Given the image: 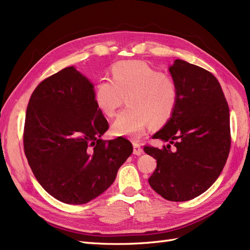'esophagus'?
I'll return each instance as SVG.
<instances>
[{
  "label": "esophagus",
  "instance_id": "esophagus-1",
  "mask_svg": "<svg viewBox=\"0 0 250 250\" xmlns=\"http://www.w3.org/2000/svg\"><path fill=\"white\" fill-rule=\"evenodd\" d=\"M133 153L135 155H142L143 154V149H142V146H140V145L139 144H137V143H134L133 144Z\"/></svg>",
  "mask_w": 250,
  "mask_h": 250
}]
</instances>
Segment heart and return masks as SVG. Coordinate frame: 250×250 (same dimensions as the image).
Segmentation results:
<instances>
[{"instance_id": "b5f03b06", "label": "heart", "mask_w": 250, "mask_h": 250, "mask_svg": "<svg viewBox=\"0 0 250 250\" xmlns=\"http://www.w3.org/2000/svg\"><path fill=\"white\" fill-rule=\"evenodd\" d=\"M111 76L96 84L94 100L104 116L113 117L125 97L127 106L112 125L114 135L138 139L152 123L162 125L173 114L178 87L171 76L136 60L114 63Z\"/></svg>"}]
</instances>
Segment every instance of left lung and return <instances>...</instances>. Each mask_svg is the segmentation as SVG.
Returning <instances> with one entry per match:
<instances>
[{
	"label": "left lung",
	"mask_w": 250,
	"mask_h": 250,
	"mask_svg": "<svg viewBox=\"0 0 250 250\" xmlns=\"http://www.w3.org/2000/svg\"><path fill=\"white\" fill-rule=\"evenodd\" d=\"M170 73L178 87L171 119L154 139L163 149L144 150L157 162L149 178L152 189L171 202L189 201L204 193L226 164L231 145L229 107L222 86L208 70L177 59Z\"/></svg>",
	"instance_id": "1"
}]
</instances>
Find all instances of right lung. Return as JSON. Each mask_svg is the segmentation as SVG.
Segmentation results:
<instances>
[{"label": "right lung", "mask_w": 250, "mask_h": 250, "mask_svg": "<svg viewBox=\"0 0 250 250\" xmlns=\"http://www.w3.org/2000/svg\"><path fill=\"white\" fill-rule=\"evenodd\" d=\"M107 129L93 84L74 66L40 82L27 105L23 145L44 190L70 205L104 193L133 152L126 138L100 139Z\"/></svg>", "instance_id": "right-lung-1"}]
</instances>
